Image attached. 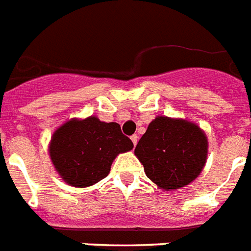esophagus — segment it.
Masks as SVG:
<instances>
[{
  "instance_id": "1",
  "label": "esophagus",
  "mask_w": 251,
  "mask_h": 251,
  "mask_svg": "<svg viewBox=\"0 0 251 251\" xmlns=\"http://www.w3.org/2000/svg\"><path fill=\"white\" fill-rule=\"evenodd\" d=\"M131 142L134 146H136V143H138V135L136 134H134V135H131Z\"/></svg>"
}]
</instances>
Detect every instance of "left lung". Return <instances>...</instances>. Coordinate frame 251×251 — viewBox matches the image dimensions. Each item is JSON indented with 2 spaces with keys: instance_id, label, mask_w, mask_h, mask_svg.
Wrapping results in <instances>:
<instances>
[{
  "instance_id": "1",
  "label": "left lung",
  "mask_w": 251,
  "mask_h": 251,
  "mask_svg": "<svg viewBox=\"0 0 251 251\" xmlns=\"http://www.w3.org/2000/svg\"><path fill=\"white\" fill-rule=\"evenodd\" d=\"M148 178L161 189L174 191L195 180L206 162L207 139L185 120L158 116L135 147Z\"/></svg>"
}]
</instances>
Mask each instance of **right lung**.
<instances>
[{
	"label": "right lung",
	"instance_id": "right-lung-1",
	"mask_svg": "<svg viewBox=\"0 0 251 251\" xmlns=\"http://www.w3.org/2000/svg\"><path fill=\"white\" fill-rule=\"evenodd\" d=\"M119 124L97 117L71 120L51 138L50 157L63 180L73 187H89L104 179L116 156L132 150Z\"/></svg>",
	"mask_w": 251,
	"mask_h": 251
}]
</instances>
